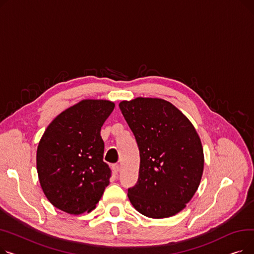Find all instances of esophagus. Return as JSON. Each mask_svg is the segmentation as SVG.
Returning a JSON list of instances; mask_svg holds the SVG:
<instances>
[{"instance_id": "esophagus-1", "label": "esophagus", "mask_w": 254, "mask_h": 254, "mask_svg": "<svg viewBox=\"0 0 254 254\" xmlns=\"http://www.w3.org/2000/svg\"><path fill=\"white\" fill-rule=\"evenodd\" d=\"M112 170H113V172L115 173V174L117 175L118 173H119V171H120V166H119L118 164H114V165L112 166Z\"/></svg>"}]
</instances>
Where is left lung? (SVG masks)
Masks as SVG:
<instances>
[{"mask_svg":"<svg viewBox=\"0 0 254 254\" xmlns=\"http://www.w3.org/2000/svg\"><path fill=\"white\" fill-rule=\"evenodd\" d=\"M140 152L137 183L127 190L131 205L150 218L185 208L201 182L204 153L191 123L162 99L137 98L119 104Z\"/></svg>","mask_w":254,"mask_h":254,"instance_id":"obj_1","label":"left lung"}]
</instances>
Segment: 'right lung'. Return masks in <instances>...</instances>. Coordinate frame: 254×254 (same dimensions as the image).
<instances>
[{"label":"right lung","mask_w":254,"mask_h":254,"mask_svg":"<svg viewBox=\"0 0 254 254\" xmlns=\"http://www.w3.org/2000/svg\"><path fill=\"white\" fill-rule=\"evenodd\" d=\"M105 100H83L52 120L39 142L37 171L48 201L69 214L95 209L112 175L103 161L101 127L114 109Z\"/></svg>","instance_id":"obj_1"}]
</instances>
